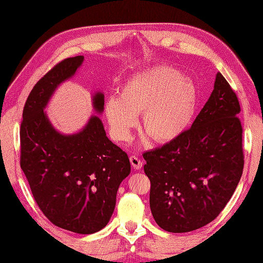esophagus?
I'll return each instance as SVG.
<instances>
[{"instance_id":"obj_1","label":"esophagus","mask_w":263,"mask_h":263,"mask_svg":"<svg viewBox=\"0 0 263 263\" xmlns=\"http://www.w3.org/2000/svg\"><path fill=\"white\" fill-rule=\"evenodd\" d=\"M130 163L133 166L135 170H140L142 167V160L139 159L137 156H131L130 157Z\"/></svg>"}]
</instances>
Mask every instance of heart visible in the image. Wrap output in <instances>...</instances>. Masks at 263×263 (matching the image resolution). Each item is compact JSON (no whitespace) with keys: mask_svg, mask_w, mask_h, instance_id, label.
<instances>
[{"mask_svg":"<svg viewBox=\"0 0 263 263\" xmlns=\"http://www.w3.org/2000/svg\"><path fill=\"white\" fill-rule=\"evenodd\" d=\"M197 103L193 85L170 66L141 72L122 86L120 98L111 97L105 114L114 139L130 140L142 114V131L156 143H170L191 122Z\"/></svg>","mask_w":263,"mask_h":263,"instance_id":"1","label":"heart"}]
</instances>
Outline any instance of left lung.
I'll list each match as a JSON object with an SVG mask.
<instances>
[{
    "mask_svg": "<svg viewBox=\"0 0 263 263\" xmlns=\"http://www.w3.org/2000/svg\"><path fill=\"white\" fill-rule=\"evenodd\" d=\"M238 98L217 73L208 102L174 141L143 154L150 209L166 232L205 226L225 208L244 167Z\"/></svg>",
    "mask_w": 263,
    "mask_h": 263,
    "instance_id": "obj_1",
    "label": "left lung"
}]
</instances>
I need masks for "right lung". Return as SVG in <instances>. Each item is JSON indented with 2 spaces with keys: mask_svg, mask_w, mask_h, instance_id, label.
<instances>
[{
  "mask_svg": "<svg viewBox=\"0 0 263 263\" xmlns=\"http://www.w3.org/2000/svg\"><path fill=\"white\" fill-rule=\"evenodd\" d=\"M83 57L61 61L28 96L20 127V166L39 209L55 226L78 234L102 230L113 215L121 182L130 174L125 152L106 137L98 116L82 131L63 136L44 113L61 82L76 73ZM104 109V95L93 96Z\"/></svg>",
  "mask_w": 263,
  "mask_h": 263,
  "instance_id": "obj_1",
  "label": "right lung"
}]
</instances>
